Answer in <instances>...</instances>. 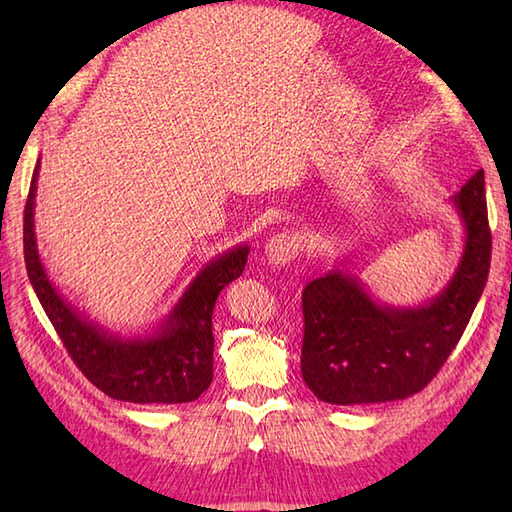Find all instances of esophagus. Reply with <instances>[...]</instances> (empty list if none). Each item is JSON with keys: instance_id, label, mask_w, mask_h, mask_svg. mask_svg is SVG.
<instances>
[{"instance_id": "34e87169", "label": "esophagus", "mask_w": 512, "mask_h": 512, "mask_svg": "<svg viewBox=\"0 0 512 512\" xmlns=\"http://www.w3.org/2000/svg\"><path fill=\"white\" fill-rule=\"evenodd\" d=\"M306 242L299 233H277L268 239L264 257L270 266H286L295 259Z\"/></svg>"}]
</instances>
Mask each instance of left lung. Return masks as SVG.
Listing matches in <instances>:
<instances>
[{
	"instance_id": "obj_1",
	"label": "left lung",
	"mask_w": 512,
	"mask_h": 512,
	"mask_svg": "<svg viewBox=\"0 0 512 512\" xmlns=\"http://www.w3.org/2000/svg\"><path fill=\"white\" fill-rule=\"evenodd\" d=\"M451 202L464 224V250L451 281L431 301L416 308L387 306L341 268L303 288L301 374L319 400H402L440 372L469 325L491 268L484 171L471 176Z\"/></svg>"
}]
</instances>
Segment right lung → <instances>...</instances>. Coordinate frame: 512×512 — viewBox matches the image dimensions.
I'll return each instance as SVG.
<instances>
[{
    "label": "right lung",
    "instance_id": "1",
    "mask_svg": "<svg viewBox=\"0 0 512 512\" xmlns=\"http://www.w3.org/2000/svg\"><path fill=\"white\" fill-rule=\"evenodd\" d=\"M39 162L24 211V257L30 284L65 350L92 385L116 400L138 405H178L200 398L213 380V308L217 295L246 266L250 248L239 244L211 259L156 330L118 336L79 314L54 288L41 264L35 237Z\"/></svg>",
    "mask_w": 512,
    "mask_h": 512
}]
</instances>
